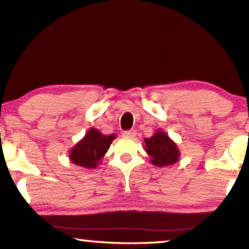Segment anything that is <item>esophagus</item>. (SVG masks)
<instances>
[{"mask_svg":"<svg viewBox=\"0 0 249 249\" xmlns=\"http://www.w3.org/2000/svg\"><path fill=\"white\" fill-rule=\"evenodd\" d=\"M123 136H124V137H129V138H133V137L136 136V130H135V129L125 130V132H123Z\"/></svg>","mask_w":249,"mask_h":249,"instance_id":"1","label":"esophagus"}]
</instances>
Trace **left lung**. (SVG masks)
Here are the masks:
<instances>
[{"instance_id": "obj_1", "label": "left lung", "mask_w": 249, "mask_h": 249, "mask_svg": "<svg viewBox=\"0 0 249 249\" xmlns=\"http://www.w3.org/2000/svg\"><path fill=\"white\" fill-rule=\"evenodd\" d=\"M145 150L150 156V162L157 167L174 165L180 157L178 147L162 130H156L150 138H145Z\"/></svg>"}]
</instances>
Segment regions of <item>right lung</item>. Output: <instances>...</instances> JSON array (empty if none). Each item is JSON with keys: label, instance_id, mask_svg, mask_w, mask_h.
<instances>
[{"label": "right lung", "instance_id": "add662e5", "mask_svg": "<svg viewBox=\"0 0 249 249\" xmlns=\"http://www.w3.org/2000/svg\"><path fill=\"white\" fill-rule=\"evenodd\" d=\"M116 136L103 135L96 128H90L84 137L70 150L69 158L74 165L94 169L101 163V159L107 154Z\"/></svg>", "mask_w": 249, "mask_h": 249}]
</instances>
